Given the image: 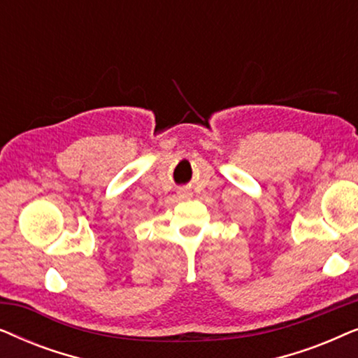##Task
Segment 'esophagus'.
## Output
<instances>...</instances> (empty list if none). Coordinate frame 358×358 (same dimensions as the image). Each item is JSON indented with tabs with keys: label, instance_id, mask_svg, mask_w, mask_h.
I'll use <instances>...</instances> for the list:
<instances>
[{
	"label": "esophagus",
	"instance_id": "obj_1",
	"mask_svg": "<svg viewBox=\"0 0 358 358\" xmlns=\"http://www.w3.org/2000/svg\"><path fill=\"white\" fill-rule=\"evenodd\" d=\"M178 194H179L180 199H189L190 195H192V194H190V190H187V189H179Z\"/></svg>",
	"mask_w": 358,
	"mask_h": 358
}]
</instances>
